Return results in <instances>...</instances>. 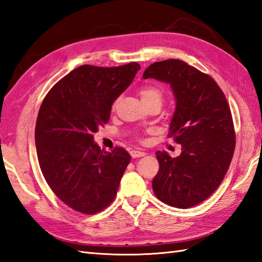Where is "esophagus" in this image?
Returning a JSON list of instances; mask_svg holds the SVG:
<instances>
[{
    "label": "esophagus",
    "mask_w": 262,
    "mask_h": 262,
    "mask_svg": "<svg viewBox=\"0 0 262 262\" xmlns=\"http://www.w3.org/2000/svg\"><path fill=\"white\" fill-rule=\"evenodd\" d=\"M130 155L132 158H142V157H145L146 153L143 152V151H135V149H133V151H130Z\"/></svg>",
    "instance_id": "obj_1"
}]
</instances>
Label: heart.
<instances>
[{
  "instance_id": "b5f03b06",
  "label": "heart",
  "mask_w": 262,
  "mask_h": 262,
  "mask_svg": "<svg viewBox=\"0 0 262 262\" xmlns=\"http://www.w3.org/2000/svg\"><path fill=\"white\" fill-rule=\"evenodd\" d=\"M138 93H140L143 102L158 101L161 103V100H162V91H161V89L157 85H144L140 89ZM116 104L117 100L114 102L113 108L116 107Z\"/></svg>"
}]
</instances>
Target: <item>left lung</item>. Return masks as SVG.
Returning a JSON list of instances; mask_svg holds the SVG:
<instances>
[{
  "label": "left lung",
  "instance_id": "1",
  "mask_svg": "<svg viewBox=\"0 0 262 262\" xmlns=\"http://www.w3.org/2000/svg\"><path fill=\"white\" fill-rule=\"evenodd\" d=\"M149 77L171 86L177 103L170 136L182 147L177 158L157 152L160 168L153 191L172 207H192L216 190L229 170L235 148L230 105L209 75L183 60L149 65L143 79Z\"/></svg>",
  "mask_w": 262,
  "mask_h": 262
}]
</instances>
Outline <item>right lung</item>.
<instances>
[{
    "instance_id": "obj_1",
    "label": "right lung",
    "mask_w": 262,
    "mask_h": 262,
    "mask_svg": "<svg viewBox=\"0 0 262 262\" xmlns=\"http://www.w3.org/2000/svg\"><path fill=\"white\" fill-rule=\"evenodd\" d=\"M138 63L82 65L55 84L39 109L35 141L42 176L69 207L96 214L113 202L130 162L122 147L107 152L93 134L107 124L115 100L130 85Z\"/></svg>"
}]
</instances>
